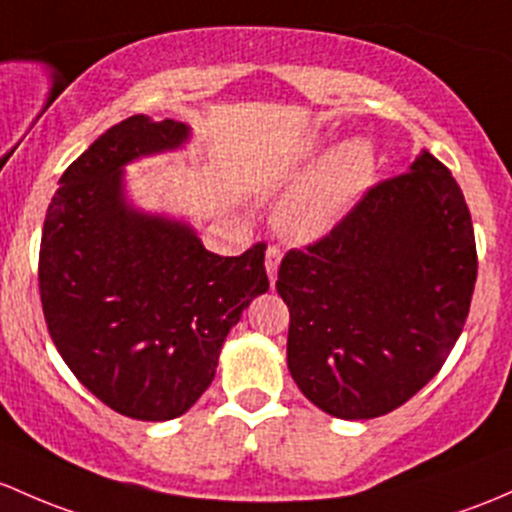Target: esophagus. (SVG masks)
<instances>
[{
  "instance_id": "34e87169",
  "label": "esophagus",
  "mask_w": 512,
  "mask_h": 512,
  "mask_svg": "<svg viewBox=\"0 0 512 512\" xmlns=\"http://www.w3.org/2000/svg\"><path fill=\"white\" fill-rule=\"evenodd\" d=\"M279 262H282V250H279L277 245H270L265 252V270H267V277H270L272 287H274V279H277Z\"/></svg>"
}]
</instances>
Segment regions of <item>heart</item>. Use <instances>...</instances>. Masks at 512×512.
<instances>
[{"label": "heart", "instance_id": "1", "mask_svg": "<svg viewBox=\"0 0 512 512\" xmlns=\"http://www.w3.org/2000/svg\"><path fill=\"white\" fill-rule=\"evenodd\" d=\"M316 149L319 139H306L292 164L279 174H292ZM375 171H378V157L373 142L365 137L341 142L289 193L277 218L279 230L294 240L321 238L358 206L360 198L373 186Z\"/></svg>", "mask_w": 512, "mask_h": 512}]
</instances>
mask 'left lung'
<instances>
[{
  "mask_svg": "<svg viewBox=\"0 0 512 512\" xmlns=\"http://www.w3.org/2000/svg\"><path fill=\"white\" fill-rule=\"evenodd\" d=\"M478 257L469 206L427 149L370 188L326 238L289 250L287 365L338 419L405 405L444 365L471 309Z\"/></svg>",
  "mask_w": 512,
  "mask_h": 512,
  "instance_id": "1",
  "label": "left lung"
}]
</instances>
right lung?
Listing matches in <instances>:
<instances>
[{
  "mask_svg": "<svg viewBox=\"0 0 512 512\" xmlns=\"http://www.w3.org/2000/svg\"><path fill=\"white\" fill-rule=\"evenodd\" d=\"M184 122L132 115L63 171L43 220L39 292L58 353L100 402L166 422L213 383L230 328L270 289L265 242L208 252L196 230L125 196V164L184 147Z\"/></svg>",
  "mask_w": 512,
  "mask_h": 512,
  "instance_id": "right-lung-1",
  "label": "right lung"
}]
</instances>
